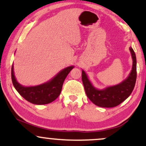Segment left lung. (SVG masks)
Here are the masks:
<instances>
[{"label": "left lung", "mask_w": 146, "mask_h": 146, "mask_svg": "<svg viewBox=\"0 0 146 146\" xmlns=\"http://www.w3.org/2000/svg\"><path fill=\"white\" fill-rule=\"evenodd\" d=\"M132 58V67L128 77L115 86L102 90L97 89L88 80L86 73L82 71V80L88 99L96 106L104 108H113L119 105L130 96L135 87L137 79V59L134 50L130 47Z\"/></svg>", "instance_id": "left-lung-1"}]
</instances>
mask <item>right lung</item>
Masks as SVG:
<instances>
[{"mask_svg":"<svg viewBox=\"0 0 146 146\" xmlns=\"http://www.w3.org/2000/svg\"><path fill=\"white\" fill-rule=\"evenodd\" d=\"M74 68L73 66L64 68L50 81L35 86H22L15 78L14 66H11V80L14 88L27 101L33 104H47L54 101L61 93L62 88L68 73Z\"/></svg>","mask_w":146,"mask_h":146,"instance_id":"1","label":"right lung"}]
</instances>
